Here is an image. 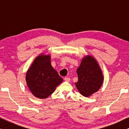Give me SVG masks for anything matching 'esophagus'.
Segmentation results:
<instances>
[{
  "mask_svg": "<svg viewBox=\"0 0 129 129\" xmlns=\"http://www.w3.org/2000/svg\"><path fill=\"white\" fill-rule=\"evenodd\" d=\"M64 80L65 81H66V82H70V79L69 78V77H65L64 78Z\"/></svg>",
  "mask_w": 129,
  "mask_h": 129,
  "instance_id": "34e87169",
  "label": "esophagus"
}]
</instances>
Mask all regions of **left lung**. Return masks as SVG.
Listing matches in <instances>:
<instances>
[{
  "label": "left lung",
  "mask_w": 129,
  "mask_h": 129,
  "mask_svg": "<svg viewBox=\"0 0 129 129\" xmlns=\"http://www.w3.org/2000/svg\"><path fill=\"white\" fill-rule=\"evenodd\" d=\"M76 72L78 81L75 84L83 96L89 97L102 86L103 75L96 60L91 56L83 58Z\"/></svg>",
  "instance_id": "left-lung-1"
}]
</instances>
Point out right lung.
Instances as JSON below:
<instances>
[{"label": "right lung", "instance_id": "1", "mask_svg": "<svg viewBox=\"0 0 129 129\" xmlns=\"http://www.w3.org/2000/svg\"><path fill=\"white\" fill-rule=\"evenodd\" d=\"M26 80L35 96L45 99L54 92L63 79L51 65L50 55L41 54L36 58L28 70Z\"/></svg>", "mask_w": 129, "mask_h": 129}]
</instances>
